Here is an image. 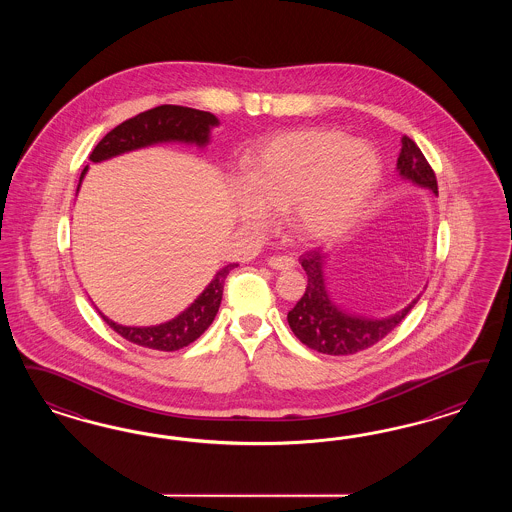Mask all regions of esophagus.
<instances>
[{
	"instance_id": "1",
	"label": "esophagus",
	"mask_w": 512,
	"mask_h": 512,
	"mask_svg": "<svg viewBox=\"0 0 512 512\" xmlns=\"http://www.w3.org/2000/svg\"><path fill=\"white\" fill-rule=\"evenodd\" d=\"M268 266H272L274 270H291L295 266V259L285 255H274L268 259Z\"/></svg>"
}]
</instances>
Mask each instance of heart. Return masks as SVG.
I'll return each instance as SVG.
<instances>
[{
  "label": "heart",
  "instance_id": "b5f03b06",
  "mask_svg": "<svg viewBox=\"0 0 512 512\" xmlns=\"http://www.w3.org/2000/svg\"><path fill=\"white\" fill-rule=\"evenodd\" d=\"M381 180L370 146L334 129L278 135L249 159L248 188L236 195V214L264 229L270 214H289L302 238H326L355 221Z\"/></svg>",
  "mask_w": 512,
  "mask_h": 512
}]
</instances>
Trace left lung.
<instances>
[{
  "label": "left lung",
  "instance_id": "8db88e82",
  "mask_svg": "<svg viewBox=\"0 0 512 512\" xmlns=\"http://www.w3.org/2000/svg\"><path fill=\"white\" fill-rule=\"evenodd\" d=\"M398 171L415 184L437 193V178L432 165L420 152L415 140L407 135L402 137ZM300 264L306 270L308 285L295 308L287 313V321L296 338L317 353L343 357L364 351L400 325L403 317L417 304V300H413L405 310L383 321L347 315L330 302L326 293L323 279L325 255H321L317 249H310L300 257Z\"/></svg>",
  "mask_w": 512,
  "mask_h": 512
}]
</instances>
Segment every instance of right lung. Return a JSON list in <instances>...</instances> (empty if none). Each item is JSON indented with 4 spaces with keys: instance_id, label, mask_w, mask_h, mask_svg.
<instances>
[{
    "instance_id": "right-lung-1",
    "label": "right lung",
    "mask_w": 512,
    "mask_h": 512,
    "mask_svg": "<svg viewBox=\"0 0 512 512\" xmlns=\"http://www.w3.org/2000/svg\"><path fill=\"white\" fill-rule=\"evenodd\" d=\"M217 125V118L210 112L204 110L189 109L180 105H161L155 109L140 112L135 118L125 120L124 124L114 127L99 144L95 146L90 154L93 163L109 159L114 155L124 154L129 150H137L142 146L163 142V140H184V142H197L204 144L208 140L210 127ZM86 174V169L80 174ZM238 264H227L212 279V283L202 291V295L180 313L176 319L159 326H122L109 321L105 315V323L118 332L124 340L131 341L146 349L155 351H178L189 343L201 338L202 332L212 325L216 317L221 296H223V285L229 272Z\"/></svg>"
}]
</instances>
